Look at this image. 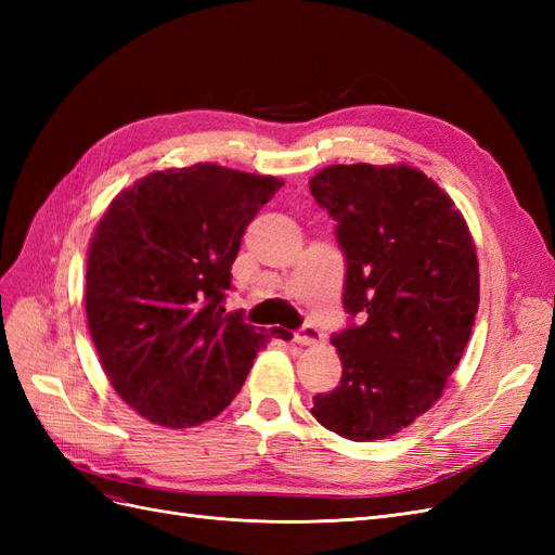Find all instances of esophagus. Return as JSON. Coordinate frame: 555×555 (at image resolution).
Returning <instances> with one entry per match:
<instances>
[{"label":"esophagus","mask_w":555,"mask_h":555,"mask_svg":"<svg viewBox=\"0 0 555 555\" xmlns=\"http://www.w3.org/2000/svg\"><path fill=\"white\" fill-rule=\"evenodd\" d=\"M294 340H296L298 345H304V347H312V345H319V343L324 340V333L319 331L317 326H312V324H306L304 328L296 331Z\"/></svg>","instance_id":"obj_1"}]
</instances>
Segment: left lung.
<instances>
[{"mask_svg":"<svg viewBox=\"0 0 555 555\" xmlns=\"http://www.w3.org/2000/svg\"><path fill=\"white\" fill-rule=\"evenodd\" d=\"M310 192L335 220L345 310L365 319L331 338L343 377L312 414L351 442L384 440L442 398L463 357L479 308L473 233L410 164L326 166Z\"/></svg>","mask_w":555,"mask_h":555,"instance_id":"left-lung-1","label":"left lung"}]
</instances>
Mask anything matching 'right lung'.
<instances>
[{
  "instance_id": "right-lung-1",
  "label": "right lung",
  "mask_w": 555,
  "mask_h": 555,
  "mask_svg": "<svg viewBox=\"0 0 555 555\" xmlns=\"http://www.w3.org/2000/svg\"><path fill=\"white\" fill-rule=\"evenodd\" d=\"M284 180L220 164L153 171L117 194L92 233L86 312L104 373L131 410L192 428L236 398L284 328L224 312L245 227Z\"/></svg>"
}]
</instances>
